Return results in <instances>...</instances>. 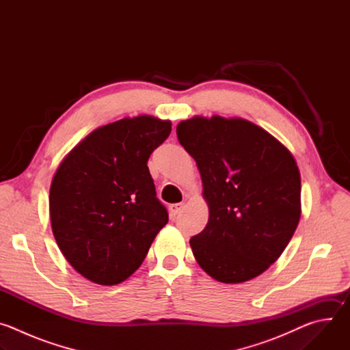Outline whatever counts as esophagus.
<instances>
[{
    "label": "esophagus",
    "instance_id": "1",
    "mask_svg": "<svg viewBox=\"0 0 350 350\" xmlns=\"http://www.w3.org/2000/svg\"><path fill=\"white\" fill-rule=\"evenodd\" d=\"M184 211V204H173L169 206V212L172 216H176Z\"/></svg>",
    "mask_w": 350,
    "mask_h": 350
}]
</instances>
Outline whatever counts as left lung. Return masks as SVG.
Masks as SVG:
<instances>
[{
	"label": "left lung",
	"mask_w": 350,
	"mask_h": 350,
	"mask_svg": "<svg viewBox=\"0 0 350 350\" xmlns=\"http://www.w3.org/2000/svg\"><path fill=\"white\" fill-rule=\"evenodd\" d=\"M195 159L209 208L189 245L198 265L224 284L265 273L301 219V173L289 149L241 118L193 116L176 129Z\"/></svg>",
	"instance_id": "1"
}]
</instances>
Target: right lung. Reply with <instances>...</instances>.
<instances>
[{
	"label": "right lung",
	"mask_w": 350,
	"mask_h": 350,
	"mask_svg": "<svg viewBox=\"0 0 350 350\" xmlns=\"http://www.w3.org/2000/svg\"><path fill=\"white\" fill-rule=\"evenodd\" d=\"M172 122L124 118L91 131L59 163L49 188V219L65 259L98 285L127 280L166 226L146 162Z\"/></svg>",
	"instance_id": "right-lung-1"
}]
</instances>
